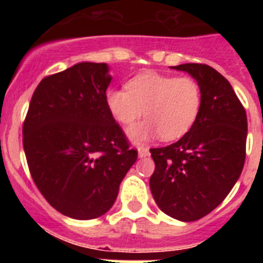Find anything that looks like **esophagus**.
Instances as JSON below:
<instances>
[{
  "label": "esophagus",
  "instance_id": "34e87169",
  "mask_svg": "<svg viewBox=\"0 0 263 263\" xmlns=\"http://www.w3.org/2000/svg\"><path fill=\"white\" fill-rule=\"evenodd\" d=\"M150 155V152H148L147 147H138V157L139 158H146Z\"/></svg>",
  "mask_w": 263,
  "mask_h": 263
}]
</instances>
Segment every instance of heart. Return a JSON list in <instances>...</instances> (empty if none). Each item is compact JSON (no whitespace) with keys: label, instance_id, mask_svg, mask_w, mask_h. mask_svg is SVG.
<instances>
[{"label":"heart","instance_id":"1","mask_svg":"<svg viewBox=\"0 0 263 263\" xmlns=\"http://www.w3.org/2000/svg\"><path fill=\"white\" fill-rule=\"evenodd\" d=\"M125 88L109 89L106 105L113 118L124 126H132L145 115L146 122L129 130V137L136 142L157 134L166 142L182 138L200 113V84L190 76L148 71L130 79Z\"/></svg>","mask_w":263,"mask_h":263}]
</instances>
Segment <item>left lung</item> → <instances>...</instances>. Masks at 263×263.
Returning <instances> with one entry per match:
<instances>
[{"mask_svg": "<svg viewBox=\"0 0 263 263\" xmlns=\"http://www.w3.org/2000/svg\"><path fill=\"white\" fill-rule=\"evenodd\" d=\"M200 84L203 103L196 122L178 142L150 148L155 170L150 190L162 212L196 221L212 212L240 178L246 157L248 118L231 83L212 67H173Z\"/></svg>", "mask_w": 263, "mask_h": 263, "instance_id": "1", "label": "left lung"}]
</instances>
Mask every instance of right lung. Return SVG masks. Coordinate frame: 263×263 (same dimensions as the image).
Masks as SVG:
<instances>
[{"mask_svg":"<svg viewBox=\"0 0 263 263\" xmlns=\"http://www.w3.org/2000/svg\"><path fill=\"white\" fill-rule=\"evenodd\" d=\"M110 80L105 63L89 62L46 76L23 122L32 180L51 206L76 220L110 210L138 155L106 105Z\"/></svg>","mask_w":263,"mask_h":263,"instance_id":"1","label":"right lung"}]
</instances>
